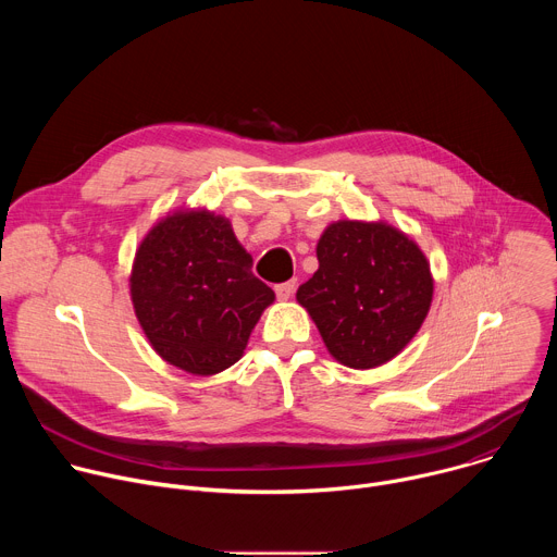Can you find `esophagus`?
<instances>
[{
	"label": "esophagus",
	"instance_id": "1",
	"mask_svg": "<svg viewBox=\"0 0 557 557\" xmlns=\"http://www.w3.org/2000/svg\"><path fill=\"white\" fill-rule=\"evenodd\" d=\"M295 286H297L295 280H288V282H284V284H277V286H275L277 299H280V301H288V299L293 297V293H295Z\"/></svg>",
	"mask_w": 557,
	"mask_h": 557
}]
</instances>
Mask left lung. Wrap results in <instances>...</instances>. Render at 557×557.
I'll use <instances>...</instances> for the list:
<instances>
[{
  "mask_svg": "<svg viewBox=\"0 0 557 557\" xmlns=\"http://www.w3.org/2000/svg\"><path fill=\"white\" fill-rule=\"evenodd\" d=\"M320 269L297 288L335 361L372 370L419 333L434 297L430 260L385 220H337L317 240Z\"/></svg>",
  "mask_w": 557,
  "mask_h": 557,
  "instance_id": "1",
  "label": "left lung"
}]
</instances>
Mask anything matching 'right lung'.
Segmentation results:
<instances>
[{
	"label": "right lung",
	"instance_id": "add662e5",
	"mask_svg": "<svg viewBox=\"0 0 557 557\" xmlns=\"http://www.w3.org/2000/svg\"><path fill=\"white\" fill-rule=\"evenodd\" d=\"M251 267L231 220L207 207H178L156 220L129 271L132 306L153 352L194 376L240 361L275 301Z\"/></svg>",
	"mask_w": 557,
	"mask_h": 557
}]
</instances>
